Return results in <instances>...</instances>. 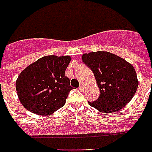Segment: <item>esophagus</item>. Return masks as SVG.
Wrapping results in <instances>:
<instances>
[{"label": "esophagus", "mask_w": 152, "mask_h": 152, "mask_svg": "<svg viewBox=\"0 0 152 152\" xmlns=\"http://www.w3.org/2000/svg\"><path fill=\"white\" fill-rule=\"evenodd\" d=\"M79 89H80V91H83L84 90V87H83V85H80L79 87Z\"/></svg>", "instance_id": "obj_1"}]
</instances>
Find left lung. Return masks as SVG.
I'll list each match as a JSON object with an SVG mask.
<instances>
[{
  "label": "left lung",
  "mask_w": 152,
  "mask_h": 152,
  "mask_svg": "<svg viewBox=\"0 0 152 152\" xmlns=\"http://www.w3.org/2000/svg\"><path fill=\"white\" fill-rule=\"evenodd\" d=\"M83 63L95 75L99 88L97 100L89 104L103 113L120 110L129 103L138 88L137 72L132 64L105 51L85 53Z\"/></svg>",
  "instance_id": "left-lung-1"
}]
</instances>
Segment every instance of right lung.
<instances>
[{"label":"right lung","instance_id":"add662e5","mask_svg":"<svg viewBox=\"0 0 152 152\" xmlns=\"http://www.w3.org/2000/svg\"><path fill=\"white\" fill-rule=\"evenodd\" d=\"M69 56H46L27 67L15 82L18 97L27 110L49 115L65 104L72 89L65 70Z\"/></svg>","mask_w":152,"mask_h":152}]
</instances>
